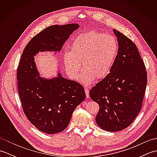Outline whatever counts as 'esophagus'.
<instances>
[{
    "label": "esophagus",
    "mask_w": 157,
    "mask_h": 157,
    "mask_svg": "<svg viewBox=\"0 0 157 157\" xmlns=\"http://www.w3.org/2000/svg\"><path fill=\"white\" fill-rule=\"evenodd\" d=\"M85 93H86V98H90L89 90L88 88H85Z\"/></svg>",
    "instance_id": "esophagus-1"
}]
</instances>
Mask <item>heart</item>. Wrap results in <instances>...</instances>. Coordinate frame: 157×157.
I'll return each instance as SVG.
<instances>
[{
	"label": "heart",
	"instance_id": "b5f03b06",
	"mask_svg": "<svg viewBox=\"0 0 157 157\" xmlns=\"http://www.w3.org/2000/svg\"><path fill=\"white\" fill-rule=\"evenodd\" d=\"M115 36L91 31L78 35L63 56L66 71L73 79H78L81 66L84 67L81 80L88 85L96 78L104 79L114 65L118 52Z\"/></svg>",
	"mask_w": 157,
	"mask_h": 157
}]
</instances>
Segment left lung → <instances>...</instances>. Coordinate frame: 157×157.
Segmentation results:
<instances>
[{"label":"left lung","instance_id":"1","mask_svg":"<svg viewBox=\"0 0 157 157\" xmlns=\"http://www.w3.org/2000/svg\"><path fill=\"white\" fill-rule=\"evenodd\" d=\"M113 32L119 44L114 65L90 91L100 107L96 123L108 132L121 131L132 124L141 110L147 84L146 67L136 45L119 31Z\"/></svg>","mask_w":157,"mask_h":157}]
</instances>
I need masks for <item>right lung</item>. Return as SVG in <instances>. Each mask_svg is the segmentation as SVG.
Here are the masks:
<instances>
[{
  "instance_id": "right-lung-1",
  "label": "right lung",
  "mask_w": 157,
  "mask_h": 157,
  "mask_svg": "<svg viewBox=\"0 0 157 157\" xmlns=\"http://www.w3.org/2000/svg\"><path fill=\"white\" fill-rule=\"evenodd\" d=\"M79 25H55L43 29L25 46L17 71L18 92L28 120L40 131L54 134L68 126L75 109L86 98L78 82L63 78L40 77L34 56L39 52L60 51Z\"/></svg>"
}]
</instances>
